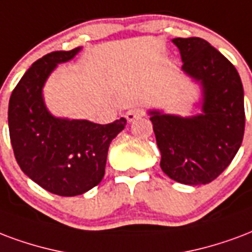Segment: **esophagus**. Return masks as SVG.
Instances as JSON below:
<instances>
[{
	"instance_id": "34e87169",
	"label": "esophagus",
	"mask_w": 252,
	"mask_h": 252,
	"mask_svg": "<svg viewBox=\"0 0 252 252\" xmlns=\"http://www.w3.org/2000/svg\"><path fill=\"white\" fill-rule=\"evenodd\" d=\"M143 116H144V111L140 109V108H132V109H129V111L126 113V120L129 121V123H131V121H135L136 119H140V117Z\"/></svg>"
}]
</instances>
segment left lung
Masks as SVG:
<instances>
[{
    "instance_id": "8db88e82",
    "label": "left lung",
    "mask_w": 252,
    "mask_h": 252,
    "mask_svg": "<svg viewBox=\"0 0 252 252\" xmlns=\"http://www.w3.org/2000/svg\"><path fill=\"white\" fill-rule=\"evenodd\" d=\"M184 72L203 88L202 113L192 117L151 111L160 167L175 182L211 183L235 158L245 135L243 85L235 66L199 37L173 38Z\"/></svg>"
}]
</instances>
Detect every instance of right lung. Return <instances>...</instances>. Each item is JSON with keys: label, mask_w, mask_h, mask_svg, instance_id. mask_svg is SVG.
Wrapping results in <instances>:
<instances>
[{"label": "right lung", "mask_w": 252, "mask_h": 252, "mask_svg": "<svg viewBox=\"0 0 252 252\" xmlns=\"http://www.w3.org/2000/svg\"><path fill=\"white\" fill-rule=\"evenodd\" d=\"M80 49L57 50L37 60L9 100V135L17 163L34 183L60 196L81 195L101 182L109 144L126 124L124 117L105 126L60 119L46 109V79Z\"/></svg>", "instance_id": "obj_1"}]
</instances>
